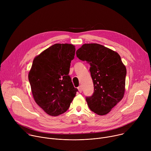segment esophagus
<instances>
[{"mask_svg":"<svg viewBox=\"0 0 151 151\" xmlns=\"http://www.w3.org/2000/svg\"><path fill=\"white\" fill-rule=\"evenodd\" d=\"M78 90H79V93H82V86H79V87L78 88Z\"/></svg>","mask_w":151,"mask_h":151,"instance_id":"1","label":"esophagus"}]
</instances>
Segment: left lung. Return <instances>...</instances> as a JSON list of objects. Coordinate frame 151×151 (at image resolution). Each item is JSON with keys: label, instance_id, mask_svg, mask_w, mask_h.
<instances>
[{"label": "left lung", "instance_id": "left-lung-1", "mask_svg": "<svg viewBox=\"0 0 151 151\" xmlns=\"http://www.w3.org/2000/svg\"><path fill=\"white\" fill-rule=\"evenodd\" d=\"M77 57L88 63L94 92L86 98L95 114H108L124 97L127 70L118 52L98 44H85L76 52Z\"/></svg>", "mask_w": 151, "mask_h": 151}]
</instances>
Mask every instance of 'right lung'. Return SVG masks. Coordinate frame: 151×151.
<instances>
[{
  "mask_svg": "<svg viewBox=\"0 0 151 151\" xmlns=\"http://www.w3.org/2000/svg\"><path fill=\"white\" fill-rule=\"evenodd\" d=\"M75 47L55 44L36 56L29 73L33 99L37 105L51 116H58L68 111L76 96L69 76Z\"/></svg>",
  "mask_w": 151,
  "mask_h": 151,
  "instance_id": "right-lung-1",
  "label": "right lung"
}]
</instances>
